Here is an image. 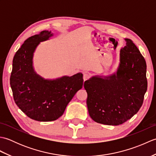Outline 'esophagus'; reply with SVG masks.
<instances>
[{
    "instance_id": "1",
    "label": "esophagus",
    "mask_w": 156,
    "mask_h": 156,
    "mask_svg": "<svg viewBox=\"0 0 156 156\" xmlns=\"http://www.w3.org/2000/svg\"><path fill=\"white\" fill-rule=\"evenodd\" d=\"M89 78H90V76H89L88 74H83V80L84 82L87 81V80H88Z\"/></svg>"
}]
</instances>
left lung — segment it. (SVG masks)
<instances>
[{"mask_svg":"<svg viewBox=\"0 0 156 156\" xmlns=\"http://www.w3.org/2000/svg\"><path fill=\"white\" fill-rule=\"evenodd\" d=\"M125 40L116 73L92 76L84 82L89 115L98 123L122 124L143 104L147 88L146 62L134 43L129 39Z\"/></svg>","mask_w":156,"mask_h":156,"instance_id":"left-lung-1","label":"left lung"}]
</instances>
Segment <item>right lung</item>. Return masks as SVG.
<instances>
[{"label": "right lung", "instance_id": "right-lung-1", "mask_svg": "<svg viewBox=\"0 0 156 156\" xmlns=\"http://www.w3.org/2000/svg\"><path fill=\"white\" fill-rule=\"evenodd\" d=\"M53 34L43 31L25 40L13 58L10 84L16 105L24 113L37 121H51L60 117L75 94L82 88V73L45 80L37 74L33 56L39 43Z\"/></svg>", "mask_w": 156, "mask_h": 156}]
</instances>
